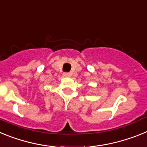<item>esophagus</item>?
Here are the masks:
<instances>
[{"mask_svg":"<svg viewBox=\"0 0 147 147\" xmlns=\"http://www.w3.org/2000/svg\"><path fill=\"white\" fill-rule=\"evenodd\" d=\"M63 76H66V77H69V76H71V74L70 73H67V72H65L63 73Z\"/></svg>","mask_w":147,"mask_h":147,"instance_id":"obj_1","label":"esophagus"}]
</instances>
